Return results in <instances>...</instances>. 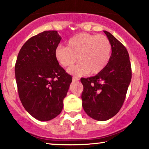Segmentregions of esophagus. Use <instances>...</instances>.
<instances>
[{
    "label": "esophagus",
    "instance_id": "34e87169",
    "mask_svg": "<svg viewBox=\"0 0 149 149\" xmlns=\"http://www.w3.org/2000/svg\"><path fill=\"white\" fill-rule=\"evenodd\" d=\"M72 80H73V82H77V81L79 80V78H77V77H73Z\"/></svg>",
    "mask_w": 149,
    "mask_h": 149
}]
</instances>
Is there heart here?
<instances>
[{
    "label": "heart",
    "mask_w": 149,
    "mask_h": 149,
    "mask_svg": "<svg viewBox=\"0 0 149 149\" xmlns=\"http://www.w3.org/2000/svg\"><path fill=\"white\" fill-rule=\"evenodd\" d=\"M112 45L108 37L103 35L78 33L67 41V47L58 45L54 56L59 64L69 67L68 72L76 76L89 73L97 74L104 69L110 60Z\"/></svg>",
    "instance_id": "heart-1"
}]
</instances>
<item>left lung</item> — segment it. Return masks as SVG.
Masks as SVG:
<instances>
[{
  "label": "left lung",
  "mask_w": 149,
  "mask_h": 149,
  "mask_svg": "<svg viewBox=\"0 0 149 149\" xmlns=\"http://www.w3.org/2000/svg\"><path fill=\"white\" fill-rule=\"evenodd\" d=\"M112 45L108 64L96 76L81 78L84 110L93 119L104 121L115 116L123 104L132 79V67L126 47L104 31Z\"/></svg>",
  "instance_id": "1"
}]
</instances>
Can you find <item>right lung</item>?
Instances as JSON below:
<instances>
[{
  "instance_id": "obj_1",
  "label": "right lung",
  "mask_w": 149,
  "mask_h": 149,
  "mask_svg": "<svg viewBox=\"0 0 149 149\" xmlns=\"http://www.w3.org/2000/svg\"><path fill=\"white\" fill-rule=\"evenodd\" d=\"M61 37L56 31H46L30 38L22 47L15 65L20 101L36 119L47 121L61 112L72 77L54 56Z\"/></svg>"
}]
</instances>
